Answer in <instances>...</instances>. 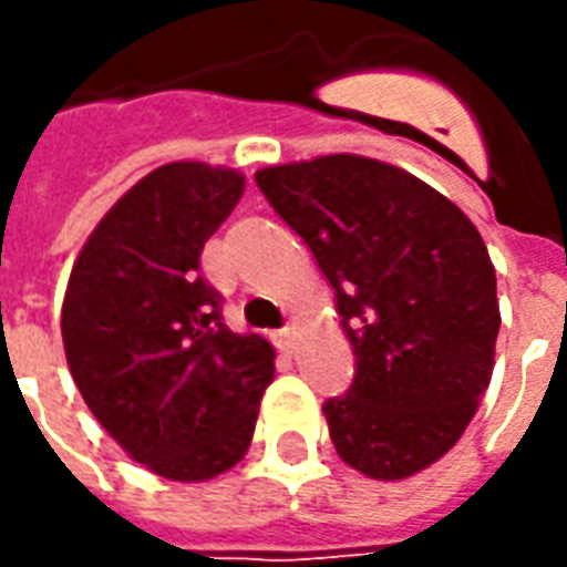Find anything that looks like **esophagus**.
<instances>
[{"label":"esophagus","instance_id":"1","mask_svg":"<svg viewBox=\"0 0 567 567\" xmlns=\"http://www.w3.org/2000/svg\"><path fill=\"white\" fill-rule=\"evenodd\" d=\"M276 346L285 349V352H291L295 349V328H282V331L276 333Z\"/></svg>","mask_w":567,"mask_h":567}]
</instances>
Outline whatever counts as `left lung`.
Returning a JSON list of instances; mask_svg holds the SVG:
<instances>
[{
    "label": "left lung",
    "mask_w": 567,
    "mask_h": 567,
    "mask_svg": "<svg viewBox=\"0 0 567 567\" xmlns=\"http://www.w3.org/2000/svg\"><path fill=\"white\" fill-rule=\"evenodd\" d=\"M337 295L355 380L324 401L340 458L404 480L458 443L495 368V267L471 218L392 163L328 154L255 173Z\"/></svg>",
    "instance_id": "8db88e82"
}]
</instances>
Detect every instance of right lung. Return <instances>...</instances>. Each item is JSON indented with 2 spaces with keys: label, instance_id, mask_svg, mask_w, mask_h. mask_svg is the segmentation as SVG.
Listing matches in <instances>:
<instances>
[{
  "label": "right lung",
  "instance_id": "right-lung-1",
  "mask_svg": "<svg viewBox=\"0 0 567 567\" xmlns=\"http://www.w3.org/2000/svg\"><path fill=\"white\" fill-rule=\"evenodd\" d=\"M246 190L236 169L157 166L96 224L69 276L60 331L72 380L133 462L203 483L246 455L272 346L221 321L203 246Z\"/></svg>",
  "mask_w": 567,
  "mask_h": 567
}]
</instances>
